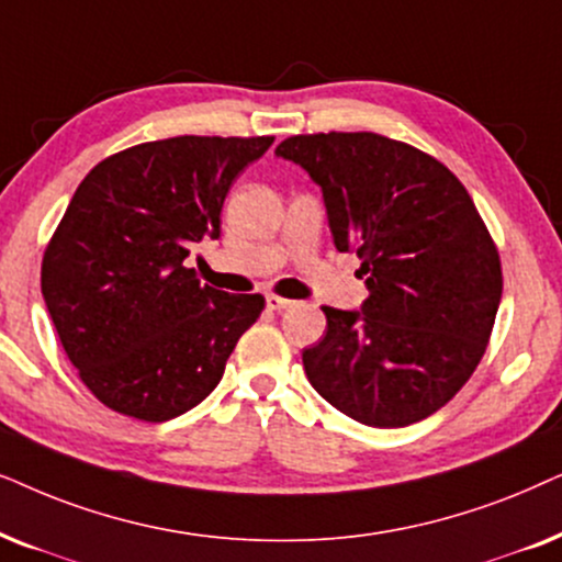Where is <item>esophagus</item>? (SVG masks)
Wrapping results in <instances>:
<instances>
[{"instance_id": "obj_1", "label": "esophagus", "mask_w": 562, "mask_h": 562, "mask_svg": "<svg viewBox=\"0 0 562 562\" xmlns=\"http://www.w3.org/2000/svg\"><path fill=\"white\" fill-rule=\"evenodd\" d=\"M295 305V301H288V297H280V295H274V293H269L267 295V308L269 311H288V308H293Z\"/></svg>"}]
</instances>
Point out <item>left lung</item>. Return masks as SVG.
Instances as JSON below:
<instances>
[{"mask_svg":"<svg viewBox=\"0 0 562 562\" xmlns=\"http://www.w3.org/2000/svg\"><path fill=\"white\" fill-rule=\"evenodd\" d=\"M274 154L321 187L336 249L357 251L370 290L359 311L324 305V339L303 349L311 385L359 424L431 416L475 372L504 290L473 198L442 161L378 133L290 136Z\"/></svg>","mask_w":562,"mask_h":562,"instance_id":"obj_1","label":"left lung"}]
</instances>
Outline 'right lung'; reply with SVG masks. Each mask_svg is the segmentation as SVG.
<instances>
[{"label": "right lung", "mask_w": 562, "mask_h": 562, "mask_svg": "<svg viewBox=\"0 0 562 562\" xmlns=\"http://www.w3.org/2000/svg\"><path fill=\"white\" fill-rule=\"evenodd\" d=\"M272 140H148L81 179L43 254L41 290L66 357L108 408L169 422L221 383L265 297L200 285L184 259L221 236L231 184Z\"/></svg>", "instance_id": "obj_1"}]
</instances>
